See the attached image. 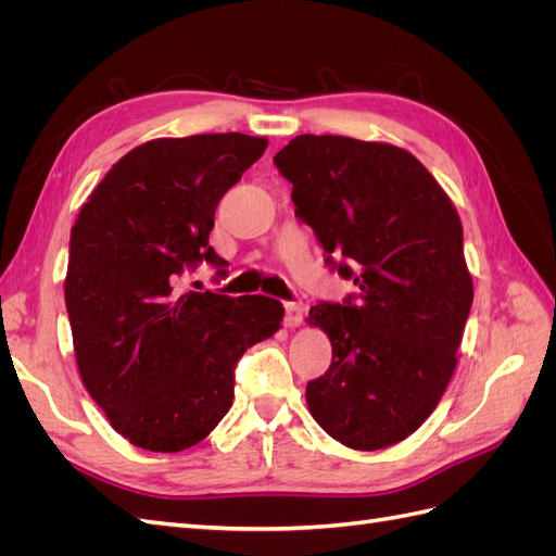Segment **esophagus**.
<instances>
[{
  "label": "esophagus",
  "instance_id": "esophagus-1",
  "mask_svg": "<svg viewBox=\"0 0 556 556\" xmlns=\"http://www.w3.org/2000/svg\"><path fill=\"white\" fill-rule=\"evenodd\" d=\"M285 311H288V315H285V325H288V327L294 329V327L304 323L306 306L301 304V301H290V304H285Z\"/></svg>",
  "mask_w": 556,
  "mask_h": 556
}]
</instances>
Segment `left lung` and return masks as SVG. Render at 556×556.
Segmentation results:
<instances>
[{
	"label": "left lung",
	"instance_id": "1",
	"mask_svg": "<svg viewBox=\"0 0 556 556\" xmlns=\"http://www.w3.org/2000/svg\"><path fill=\"white\" fill-rule=\"evenodd\" d=\"M274 162L327 264L357 285L343 304L308 313L331 341V366L306 387L308 410L352 450L390 447L422 427L457 366L473 304L457 208L390 143L301 134Z\"/></svg>",
	"mask_w": 556,
	"mask_h": 556
}]
</instances>
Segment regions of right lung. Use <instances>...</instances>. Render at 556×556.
Returning <instances> with one entry per match:
<instances>
[{
    "label": "right lung",
    "instance_id": "1",
    "mask_svg": "<svg viewBox=\"0 0 556 556\" xmlns=\"http://www.w3.org/2000/svg\"><path fill=\"white\" fill-rule=\"evenodd\" d=\"M248 134L155 139L117 160L72 227L64 301L83 384L131 445L204 441L233 399V366L280 329L262 294L178 292V278L227 262L208 245L215 208L266 150Z\"/></svg>",
    "mask_w": 556,
    "mask_h": 556
}]
</instances>
